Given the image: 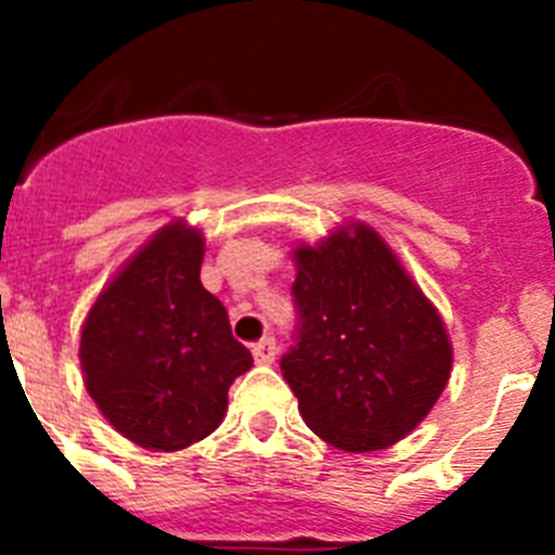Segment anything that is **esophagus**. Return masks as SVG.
<instances>
[{"label":"esophagus","mask_w":555,"mask_h":555,"mask_svg":"<svg viewBox=\"0 0 555 555\" xmlns=\"http://www.w3.org/2000/svg\"><path fill=\"white\" fill-rule=\"evenodd\" d=\"M274 356H278V345H274V338H272V336L261 338V341H258V345L253 347L255 364H272Z\"/></svg>","instance_id":"1"}]
</instances>
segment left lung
Returning a JSON list of instances; mask_svg holds the SVG:
<instances>
[{"label": "left lung", "mask_w": 555, "mask_h": 555, "mask_svg": "<svg viewBox=\"0 0 555 555\" xmlns=\"http://www.w3.org/2000/svg\"><path fill=\"white\" fill-rule=\"evenodd\" d=\"M294 347L281 358L308 428L347 453L400 442L448 386V331L389 244L352 222L294 249Z\"/></svg>", "instance_id": "1"}]
</instances>
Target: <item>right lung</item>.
<instances>
[{
	"label": "right lung",
	"instance_id": "right-lung-1",
	"mask_svg": "<svg viewBox=\"0 0 555 555\" xmlns=\"http://www.w3.org/2000/svg\"><path fill=\"white\" fill-rule=\"evenodd\" d=\"M205 238L171 222L102 288L82 322L80 366L107 423L146 450H183L219 428L253 366L228 311L199 281Z\"/></svg>",
	"mask_w": 555,
	"mask_h": 555
}]
</instances>
